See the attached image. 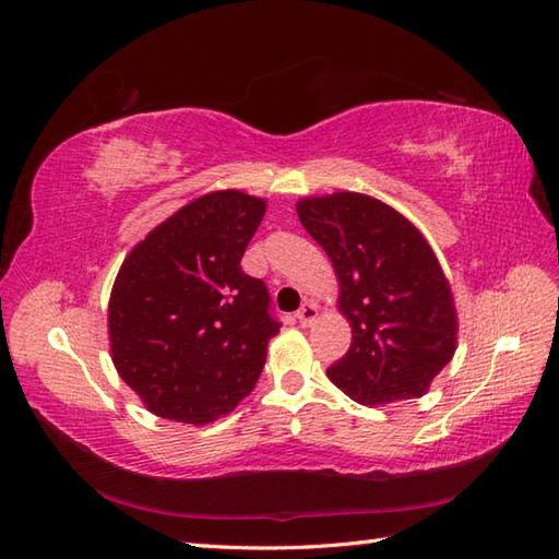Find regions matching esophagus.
<instances>
[{"instance_id": "34e87169", "label": "esophagus", "mask_w": 559, "mask_h": 559, "mask_svg": "<svg viewBox=\"0 0 559 559\" xmlns=\"http://www.w3.org/2000/svg\"><path fill=\"white\" fill-rule=\"evenodd\" d=\"M317 305L314 302H305L302 307H300V310H298V314H295V317H298V322H300V326H310L312 322H314V319H317Z\"/></svg>"}]
</instances>
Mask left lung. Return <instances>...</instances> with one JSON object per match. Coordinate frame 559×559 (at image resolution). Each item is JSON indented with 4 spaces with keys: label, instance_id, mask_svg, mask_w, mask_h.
<instances>
[{
    "label": "left lung",
    "instance_id": "1",
    "mask_svg": "<svg viewBox=\"0 0 559 559\" xmlns=\"http://www.w3.org/2000/svg\"><path fill=\"white\" fill-rule=\"evenodd\" d=\"M302 228L338 276L348 353L326 374L365 406L420 399L456 350V307L423 233L384 201L334 192L298 201Z\"/></svg>",
    "mask_w": 559,
    "mask_h": 559
}]
</instances>
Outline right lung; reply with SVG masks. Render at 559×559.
<instances>
[{"label":"right lung","mask_w":559,"mask_h":559,"mask_svg":"<svg viewBox=\"0 0 559 559\" xmlns=\"http://www.w3.org/2000/svg\"><path fill=\"white\" fill-rule=\"evenodd\" d=\"M266 201L209 192L156 225L122 261L108 305L117 372L165 420L228 415L264 370L281 322L240 261Z\"/></svg>","instance_id":"obj_1"}]
</instances>
